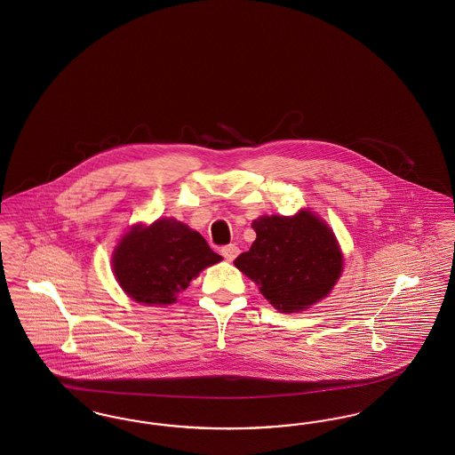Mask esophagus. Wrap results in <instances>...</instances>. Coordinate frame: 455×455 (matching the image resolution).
<instances>
[{
    "mask_svg": "<svg viewBox=\"0 0 455 455\" xmlns=\"http://www.w3.org/2000/svg\"><path fill=\"white\" fill-rule=\"evenodd\" d=\"M238 252H240V251H238V247H236L235 243H230V245L221 247V255H223L228 262H232L236 255H238Z\"/></svg>",
    "mask_w": 455,
    "mask_h": 455,
    "instance_id": "obj_1",
    "label": "esophagus"
}]
</instances>
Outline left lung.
<instances>
[{
	"label": "left lung",
	"mask_w": 455,
	"mask_h": 455,
	"mask_svg": "<svg viewBox=\"0 0 455 455\" xmlns=\"http://www.w3.org/2000/svg\"><path fill=\"white\" fill-rule=\"evenodd\" d=\"M252 247L234 264L284 313L309 308L325 298L342 273V254L327 225L301 212L294 217H260L252 223Z\"/></svg>",
	"instance_id": "1"
}]
</instances>
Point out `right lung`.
Instances as JSON below:
<instances>
[{
  "mask_svg": "<svg viewBox=\"0 0 455 455\" xmlns=\"http://www.w3.org/2000/svg\"><path fill=\"white\" fill-rule=\"evenodd\" d=\"M221 260L206 240L174 219L135 227L113 254V271L130 298L146 305H171L200 271Z\"/></svg>",
  "mask_w": 455,
  "mask_h": 455,
  "instance_id": "right-lung-1",
  "label": "right lung"
}]
</instances>
